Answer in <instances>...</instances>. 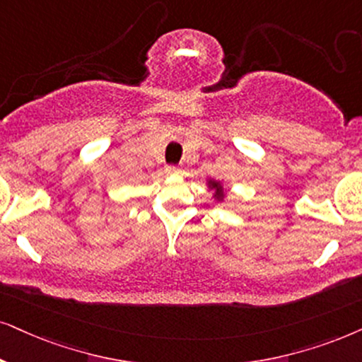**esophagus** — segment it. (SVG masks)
I'll return each instance as SVG.
<instances>
[{
  "label": "esophagus",
  "instance_id": "esophagus-1",
  "mask_svg": "<svg viewBox=\"0 0 362 362\" xmlns=\"http://www.w3.org/2000/svg\"><path fill=\"white\" fill-rule=\"evenodd\" d=\"M165 172L168 173V175H178V173H182V168L175 167V165H168V167H165Z\"/></svg>",
  "mask_w": 362,
  "mask_h": 362
}]
</instances>
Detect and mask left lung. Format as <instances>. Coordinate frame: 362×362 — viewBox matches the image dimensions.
I'll return each instance as SVG.
<instances>
[{"instance_id":"obj_1","label":"left lung","mask_w":362,"mask_h":362,"mask_svg":"<svg viewBox=\"0 0 362 362\" xmlns=\"http://www.w3.org/2000/svg\"><path fill=\"white\" fill-rule=\"evenodd\" d=\"M209 189H214L215 194L214 197L217 200H222L223 199V187L221 182H215V180H209Z\"/></svg>"}]
</instances>
